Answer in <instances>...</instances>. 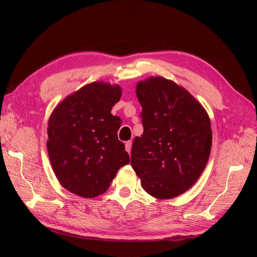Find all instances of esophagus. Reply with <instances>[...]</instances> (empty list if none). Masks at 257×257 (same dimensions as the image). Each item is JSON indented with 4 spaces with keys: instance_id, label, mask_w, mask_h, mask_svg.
Returning a JSON list of instances; mask_svg holds the SVG:
<instances>
[{
    "instance_id": "1",
    "label": "esophagus",
    "mask_w": 257,
    "mask_h": 257,
    "mask_svg": "<svg viewBox=\"0 0 257 257\" xmlns=\"http://www.w3.org/2000/svg\"><path fill=\"white\" fill-rule=\"evenodd\" d=\"M132 145H133L132 141H127V143L124 144V147H125V151H127L128 154H130V150H132Z\"/></svg>"
}]
</instances>
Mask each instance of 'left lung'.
Masks as SVG:
<instances>
[{"instance_id":"8db88e82","label":"left lung","mask_w":257,"mask_h":257,"mask_svg":"<svg viewBox=\"0 0 257 257\" xmlns=\"http://www.w3.org/2000/svg\"><path fill=\"white\" fill-rule=\"evenodd\" d=\"M136 94L144 134L133 143L132 167L147 193L176 198L198 181L209 160L210 117L187 89L161 76L140 80Z\"/></svg>"}]
</instances>
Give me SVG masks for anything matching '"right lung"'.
<instances>
[{"mask_svg": "<svg viewBox=\"0 0 257 257\" xmlns=\"http://www.w3.org/2000/svg\"><path fill=\"white\" fill-rule=\"evenodd\" d=\"M119 85L87 84L54 108L46 143L53 171L64 189L92 199L106 192L129 156L118 140L119 118L111 109L121 98Z\"/></svg>", "mask_w": 257, "mask_h": 257, "instance_id": "right-lung-1", "label": "right lung"}]
</instances>
